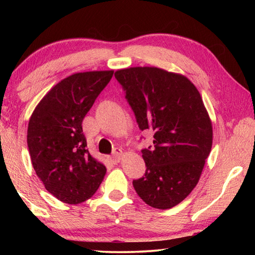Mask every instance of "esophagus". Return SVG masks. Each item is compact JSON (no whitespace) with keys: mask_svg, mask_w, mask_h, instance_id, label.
<instances>
[{"mask_svg":"<svg viewBox=\"0 0 255 255\" xmlns=\"http://www.w3.org/2000/svg\"><path fill=\"white\" fill-rule=\"evenodd\" d=\"M122 156H123V150L120 148H115L111 155V162L114 164L119 163L120 159H122Z\"/></svg>","mask_w":255,"mask_h":255,"instance_id":"1","label":"esophagus"}]
</instances>
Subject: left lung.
Instances as JSON below:
<instances>
[{"label": "left lung", "mask_w": 255, "mask_h": 255, "mask_svg": "<svg viewBox=\"0 0 255 255\" xmlns=\"http://www.w3.org/2000/svg\"><path fill=\"white\" fill-rule=\"evenodd\" d=\"M141 131L154 132L141 149L146 171L132 181L150 207L169 209L189 196L199 181L213 145V128L200 93L187 77L157 67L115 73Z\"/></svg>", "instance_id": "1"}]
</instances>
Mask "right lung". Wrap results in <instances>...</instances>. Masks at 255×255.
Listing matches in <instances>:
<instances>
[{
	"mask_svg": "<svg viewBox=\"0 0 255 255\" xmlns=\"http://www.w3.org/2000/svg\"><path fill=\"white\" fill-rule=\"evenodd\" d=\"M112 75L114 71H96L66 77L42 98L29 120L33 169L47 191L65 204L88 200L106 175V166L86 148L82 123Z\"/></svg>",
	"mask_w": 255,
	"mask_h": 255,
	"instance_id": "1",
	"label": "right lung"
}]
</instances>
